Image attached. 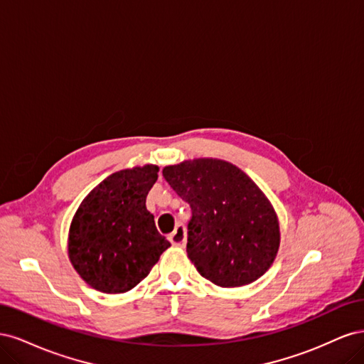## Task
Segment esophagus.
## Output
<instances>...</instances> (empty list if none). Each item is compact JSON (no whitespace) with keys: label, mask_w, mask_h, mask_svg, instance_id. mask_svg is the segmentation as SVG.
<instances>
[{"label":"esophagus","mask_w":364,"mask_h":364,"mask_svg":"<svg viewBox=\"0 0 364 364\" xmlns=\"http://www.w3.org/2000/svg\"><path fill=\"white\" fill-rule=\"evenodd\" d=\"M168 240L171 241L173 246H178V247H185L186 245V229L182 223H178L174 228L173 232L170 234Z\"/></svg>","instance_id":"obj_1"}]
</instances>
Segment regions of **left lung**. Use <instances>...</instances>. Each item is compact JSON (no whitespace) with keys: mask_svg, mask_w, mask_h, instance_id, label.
<instances>
[{"mask_svg":"<svg viewBox=\"0 0 364 364\" xmlns=\"http://www.w3.org/2000/svg\"><path fill=\"white\" fill-rule=\"evenodd\" d=\"M162 174L193 211L186 253L218 287H241L266 273L281 245L267 196L237 165L215 158L167 165Z\"/></svg>","mask_w":364,"mask_h":364,"instance_id":"obj_1","label":"left lung"}]
</instances>
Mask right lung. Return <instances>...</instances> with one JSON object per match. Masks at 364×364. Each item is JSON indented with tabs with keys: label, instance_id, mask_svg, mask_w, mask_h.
<instances>
[{
	"label": "right lung",
	"instance_id": "add662e5",
	"mask_svg": "<svg viewBox=\"0 0 364 364\" xmlns=\"http://www.w3.org/2000/svg\"><path fill=\"white\" fill-rule=\"evenodd\" d=\"M158 171V165L146 164L112 173L77 208L68 258L92 289L107 294L132 290L170 247L146 208Z\"/></svg>",
	"mask_w": 364,
	"mask_h": 364
}]
</instances>
